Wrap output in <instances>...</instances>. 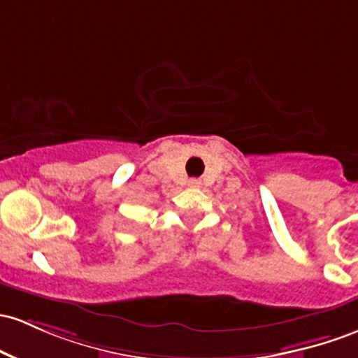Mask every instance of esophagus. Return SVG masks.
Masks as SVG:
<instances>
[{
	"label": "esophagus",
	"instance_id": "1",
	"mask_svg": "<svg viewBox=\"0 0 358 358\" xmlns=\"http://www.w3.org/2000/svg\"><path fill=\"white\" fill-rule=\"evenodd\" d=\"M188 185L197 188V187H200V180H190V183H188Z\"/></svg>",
	"mask_w": 358,
	"mask_h": 358
}]
</instances>
